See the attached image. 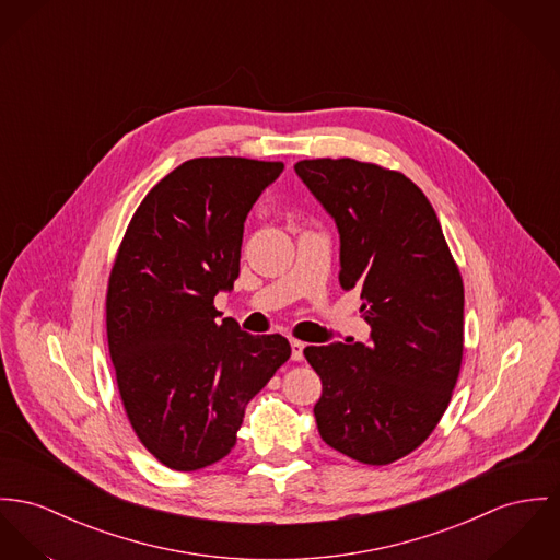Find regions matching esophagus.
I'll list each match as a JSON object with an SVG mask.
<instances>
[{
    "label": "esophagus",
    "mask_w": 560,
    "mask_h": 560,
    "mask_svg": "<svg viewBox=\"0 0 560 560\" xmlns=\"http://www.w3.org/2000/svg\"><path fill=\"white\" fill-rule=\"evenodd\" d=\"M290 345H292V360L301 362L302 351H304V343H302V341H296V339H292V341H290Z\"/></svg>",
    "instance_id": "esophagus-1"
}]
</instances>
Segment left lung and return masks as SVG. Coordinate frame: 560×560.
Listing matches in <instances>:
<instances>
[{
  "mask_svg": "<svg viewBox=\"0 0 560 560\" xmlns=\"http://www.w3.org/2000/svg\"><path fill=\"white\" fill-rule=\"evenodd\" d=\"M302 183L335 219L343 290H358L369 343L311 345L322 380V439L364 465L422 445L445 413L463 362L465 290L422 189L375 164L302 160Z\"/></svg>",
  "mask_w": 560,
  "mask_h": 560,
  "instance_id": "left-lung-1",
  "label": "left lung"
}]
</instances>
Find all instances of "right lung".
Segmentation results:
<instances>
[{"label": "right lung", "instance_id": "obj_1", "mask_svg": "<svg viewBox=\"0 0 560 560\" xmlns=\"http://www.w3.org/2000/svg\"><path fill=\"white\" fill-rule=\"evenodd\" d=\"M281 162L198 158L140 202L106 294L117 386L140 443L168 469L198 471L236 445L247 402L290 358L281 335L219 319L241 270L245 219Z\"/></svg>", "mask_w": 560, "mask_h": 560}]
</instances>
